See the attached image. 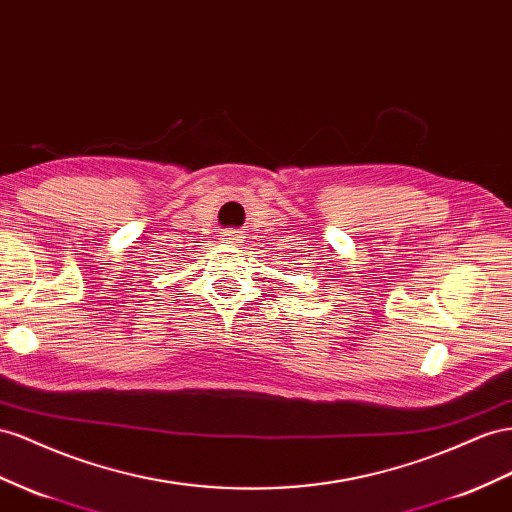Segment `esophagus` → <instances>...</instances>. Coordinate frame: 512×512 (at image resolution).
<instances>
[{
    "label": "esophagus",
    "instance_id": "34e87169",
    "mask_svg": "<svg viewBox=\"0 0 512 512\" xmlns=\"http://www.w3.org/2000/svg\"><path fill=\"white\" fill-rule=\"evenodd\" d=\"M222 237H224V243H230V245H234V243H239L241 241V237H239V234L237 232H224L222 234Z\"/></svg>",
    "mask_w": 512,
    "mask_h": 512
}]
</instances>
